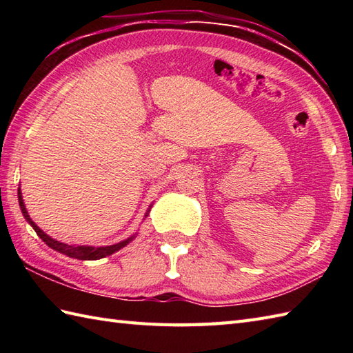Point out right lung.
<instances>
[{
  "instance_id": "obj_1",
  "label": "right lung",
  "mask_w": 353,
  "mask_h": 353,
  "mask_svg": "<svg viewBox=\"0 0 353 353\" xmlns=\"http://www.w3.org/2000/svg\"><path fill=\"white\" fill-rule=\"evenodd\" d=\"M18 200H19V206H21V211H22V215H24V219L30 223V226H32L34 229V232L37 234V236H39L42 241L47 244L48 247H51L52 250H57L61 252L63 254H66V256L70 258H76V259H81V261H95V259H101L104 256H109V254L118 252L119 249H123V247H125L127 244H129L132 239L134 238L130 236L124 239V241L118 243V244H114V245H104V247H92V245H71V244H65V243H61V241H56V239H52L51 236H48L45 232H42L39 228L36 226L34 221L30 219V215L27 212V209L24 206V200H22V196H21V190L18 188ZM150 211H147L145 216L148 215Z\"/></svg>"
}]
</instances>
